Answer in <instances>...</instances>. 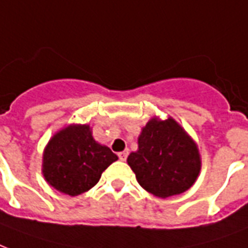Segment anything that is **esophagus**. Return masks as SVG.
<instances>
[{"mask_svg":"<svg viewBox=\"0 0 248 248\" xmlns=\"http://www.w3.org/2000/svg\"><path fill=\"white\" fill-rule=\"evenodd\" d=\"M127 156H128V151H124V152H120V154H118V157H120L121 161H124V160L127 158Z\"/></svg>","mask_w":248,"mask_h":248,"instance_id":"esophagus-1","label":"esophagus"}]
</instances>
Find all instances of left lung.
Wrapping results in <instances>:
<instances>
[{"label": "left lung", "instance_id": "obj_1", "mask_svg": "<svg viewBox=\"0 0 248 248\" xmlns=\"http://www.w3.org/2000/svg\"><path fill=\"white\" fill-rule=\"evenodd\" d=\"M127 164L139 185L158 198L187 191L202 168L198 145L171 117L148 121L138 138V151L128 155Z\"/></svg>", "mask_w": 248, "mask_h": 248}]
</instances>
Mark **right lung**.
Masks as SVG:
<instances>
[{
	"instance_id": "right-lung-1",
	"label": "right lung",
	"mask_w": 248,
	"mask_h": 248,
	"mask_svg": "<svg viewBox=\"0 0 248 248\" xmlns=\"http://www.w3.org/2000/svg\"><path fill=\"white\" fill-rule=\"evenodd\" d=\"M117 160L109 147L94 140L90 124H69L56 132L45 147L43 174L56 190L77 196L92 188Z\"/></svg>"
}]
</instances>
